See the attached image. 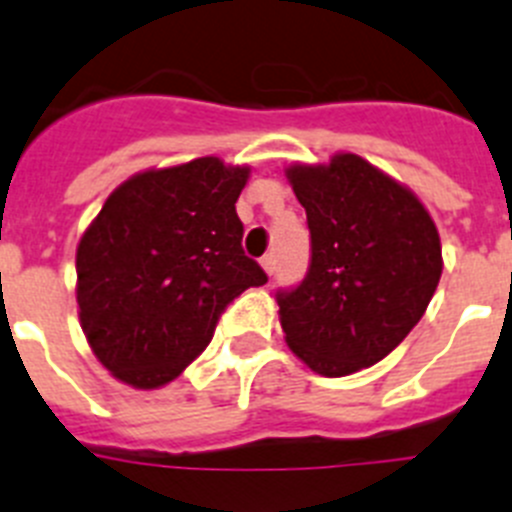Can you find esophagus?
Segmentation results:
<instances>
[{
	"mask_svg": "<svg viewBox=\"0 0 512 512\" xmlns=\"http://www.w3.org/2000/svg\"><path fill=\"white\" fill-rule=\"evenodd\" d=\"M274 266H277V259H274V253H266L264 259H261V269H264L266 274H274Z\"/></svg>",
	"mask_w": 512,
	"mask_h": 512,
	"instance_id": "esophagus-1",
	"label": "esophagus"
}]
</instances>
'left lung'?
I'll use <instances>...</instances> for the list:
<instances>
[{"instance_id": "left-lung-1", "label": "left lung", "mask_w": 512, "mask_h": 512, "mask_svg": "<svg viewBox=\"0 0 512 512\" xmlns=\"http://www.w3.org/2000/svg\"><path fill=\"white\" fill-rule=\"evenodd\" d=\"M307 212V277L282 292L289 351L320 377L377 364L423 318L443 271L441 238L418 194L356 153L284 169Z\"/></svg>"}]
</instances>
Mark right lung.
<instances>
[{"instance_id": "obj_1", "label": "right lung", "mask_w": 512, "mask_h": 512, "mask_svg": "<svg viewBox=\"0 0 512 512\" xmlns=\"http://www.w3.org/2000/svg\"><path fill=\"white\" fill-rule=\"evenodd\" d=\"M251 166L202 156L133 174L76 246L79 323L122 384L158 390L205 351L220 312L266 284L235 202Z\"/></svg>"}]
</instances>
